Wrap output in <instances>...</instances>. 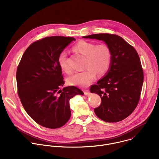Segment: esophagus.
Instances as JSON below:
<instances>
[{
  "label": "esophagus",
  "mask_w": 159,
  "mask_h": 159,
  "mask_svg": "<svg viewBox=\"0 0 159 159\" xmlns=\"http://www.w3.org/2000/svg\"><path fill=\"white\" fill-rule=\"evenodd\" d=\"M83 91H84V93L85 95H88L89 94V89H83Z\"/></svg>",
  "instance_id": "obj_1"
}]
</instances>
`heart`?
<instances>
[{"label": "heart", "instance_id": "heart-1", "mask_svg": "<svg viewBox=\"0 0 159 159\" xmlns=\"http://www.w3.org/2000/svg\"><path fill=\"white\" fill-rule=\"evenodd\" d=\"M76 52L85 57L84 68L85 70L75 73L67 78V82L71 85L87 87L96 78L104 75L109 70L112 53L106 44H96L86 41H80L74 47ZM58 65L62 71L70 73L71 69L66 62L65 52H61L58 58Z\"/></svg>", "mask_w": 159, "mask_h": 159}]
</instances>
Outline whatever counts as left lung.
Wrapping results in <instances>:
<instances>
[{"label":"left lung","mask_w":159,"mask_h":159,"mask_svg":"<svg viewBox=\"0 0 159 159\" xmlns=\"http://www.w3.org/2000/svg\"><path fill=\"white\" fill-rule=\"evenodd\" d=\"M106 43L111 50V65L105 77L90 91L98 94L101 104L94 109L96 116L110 123L120 121L129 116L137 106L143 82V71L138 53L121 37L100 33L83 36Z\"/></svg>","instance_id":"1"}]
</instances>
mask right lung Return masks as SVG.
<instances>
[{
  "instance_id": "right-lung-1",
  "label": "right lung",
  "mask_w": 159,
  "mask_h": 159,
  "mask_svg": "<svg viewBox=\"0 0 159 159\" xmlns=\"http://www.w3.org/2000/svg\"><path fill=\"white\" fill-rule=\"evenodd\" d=\"M75 39L51 36L38 40L25 52L17 66L16 80L20 102L30 116L48 128H58L71 116L69 101L84 93L65 83L58 58Z\"/></svg>"
}]
</instances>
